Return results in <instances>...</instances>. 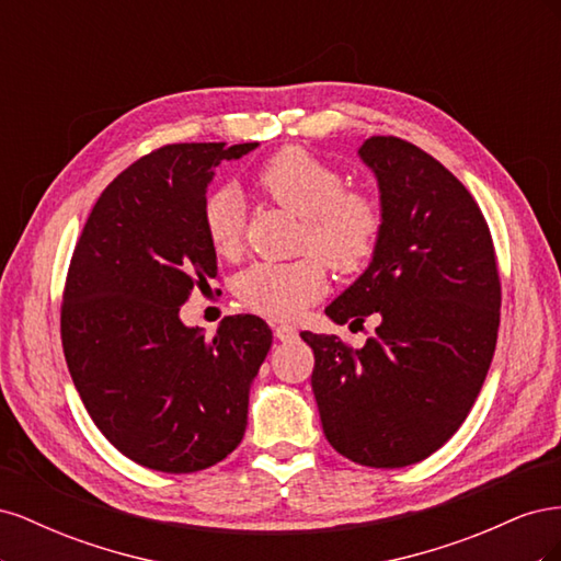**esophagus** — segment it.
Segmentation results:
<instances>
[{"label": "esophagus", "instance_id": "1", "mask_svg": "<svg viewBox=\"0 0 561 561\" xmlns=\"http://www.w3.org/2000/svg\"><path fill=\"white\" fill-rule=\"evenodd\" d=\"M274 334H276L278 342H295L299 332H297L295 325H287V322H283V325L274 328Z\"/></svg>", "mask_w": 561, "mask_h": 561}]
</instances>
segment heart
<instances>
[{"mask_svg": "<svg viewBox=\"0 0 561 561\" xmlns=\"http://www.w3.org/2000/svg\"><path fill=\"white\" fill-rule=\"evenodd\" d=\"M257 190L287 213L304 219L301 248L313 250L330 268L351 274L363 268L379 245L383 213L379 201L360 190H344V175L309 151L290 147L271 157L254 175ZM203 229L219 257L241 245L243 206L231 190L203 203ZM325 290V268L317 257L297 262H257L236 283L245 309L287 320L307 311Z\"/></svg>", "mask_w": 561, "mask_h": 561, "instance_id": "heart-1", "label": "heart"}]
</instances>
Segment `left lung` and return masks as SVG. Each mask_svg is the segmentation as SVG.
<instances>
[{"mask_svg": "<svg viewBox=\"0 0 561 561\" xmlns=\"http://www.w3.org/2000/svg\"><path fill=\"white\" fill-rule=\"evenodd\" d=\"M377 178L383 229L369 266L325 309L336 325L379 320L363 348L301 332L328 443L351 461L402 468L466 421L494 358L501 283L478 203L447 168L400 138L358 149Z\"/></svg>", "mask_w": 561, "mask_h": 561, "instance_id": "obj_1", "label": "left lung"}]
</instances>
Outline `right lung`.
Here are the masks:
<instances>
[{"instance_id": "1", "label": "right lung", "mask_w": 561, "mask_h": 561, "mask_svg": "<svg viewBox=\"0 0 561 561\" xmlns=\"http://www.w3.org/2000/svg\"><path fill=\"white\" fill-rule=\"evenodd\" d=\"M257 142L168 145L100 194L67 274L60 334L93 423L130 461L196 472L227 458L248 426L268 325L227 316L213 339L180 307L210 287L217 254L203 229L215 168Z\"/></svg>"}]
</instances>
